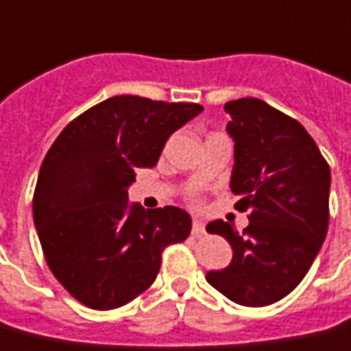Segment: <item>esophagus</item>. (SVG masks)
Masks as SVG:
<instances>
[{
    "instance_id": "34e87169",
    "label": "esophagus",
    "mask_w": 351,
    "mask_h": 351,
    "mask_svg": "<svg viewBox=\"0 0 351 351\" xmlns=\"http://www.w3.org/2000/svg\"><path fill=\"white\" fill-rule=\"evenodd\" d=\"M192 234L195 235V237H199V235L205 234V224H203V222H201V220H193Z\"/></svg>"
}]
</instances>
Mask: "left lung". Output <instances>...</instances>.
Segmentation results:
<instances>
[{"instance_id":"8db88e82","label":"left lung","mask_w":351,"mask_h":351,"mask_svg":"<svg viewBox=\"0 0 351 351\" xmlns=\"http://www.w3.org/2000/svg\"><path fill=\"white\" fill-rule=\"evenodd\" d=\"M224 110L235 142L230 188L249 226L243 234L224 220L207 226L234 249L230 266L207 281L232 302L268 306L302 281L325 241L330 169L302 125L264 100H232Z\"/></svg>"}]
</instances>
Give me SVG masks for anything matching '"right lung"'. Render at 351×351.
Masks as SVG:
<instances>
[{"mask_svg":"<svg viewBox=\"0 0 351 351\" xmlns=\"http://www.w3.org/2000/svg\"><path fill=\"white\" fill-rule=\"evenodd\" d=\"M201 112L193 102L119 95L70 121L49 148L32 201L34 224L49 269L87 308L131 302L154 283L163 249L190 235L186 210H144L127 201V188Z\"/></svg>","mask_w":351,"mask_h":351,"instance_id":"add662e5","label":"right lung"}]
</instances>
